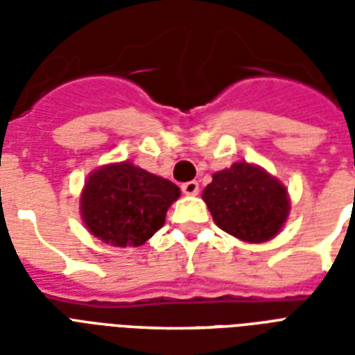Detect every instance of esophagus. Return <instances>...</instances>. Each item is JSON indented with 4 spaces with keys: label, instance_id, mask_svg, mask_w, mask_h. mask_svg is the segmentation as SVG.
Masks as SVG:
<instances>
[{
    "label": "esophagus",
    "instance_id": "34e87169",
    "mask_svg": "<svg viewBox=\"0 0 355 355\" xmlns=\"http://www.w3.org/2000/svg\"><path fill=\"white\" fill-rule=\"evenodd\" d=\"M182 191L186 195H197L199 193V182L197 180H189L182 184Z\"/></svg>",
    "mask_w": 355,
    "mask_h": 355
}]
</instances>
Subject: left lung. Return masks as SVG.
<instances>
[{"instance_id": "left-lung-1", "label": "left lung", "mask_w": 355, "mask_h": 355, "mask_svg": "<svg viewBox=\"0 0 355 355\" xmlns=\"http://www.w3.org/2000/svg\"><path fill=\"white\" fill-rule=\"evenodd\" d=\"M202 199L217 227L248 243L275 237L289 214L286 186L247 162L216 173Z\"/></svg>"}]
</instances>
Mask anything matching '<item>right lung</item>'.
Listing matches in <instances>:
<instances>
[{
    "mask_svg": "<svg viewBox=\"0 0 355 355\" xmlns=\"http://www.w3.org/2000/svg\"><path fill=\"white\" fill-rule=\"evenodd\" d=\"M180 197L177 184L130 162L92 173L80 197V214L92 234L116 247H139L166 223Z\"/></svg>",
    "mask_w": 355,
    "mask_h": 355,
    "instance_id": "obj_1",
    "label": "right lung"
}]
</instances>
